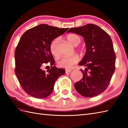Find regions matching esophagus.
<instances>
[{
  "instance_id": "obj_1",
  "label": "esophagus",
  "mask_w": 128,
  "mask_h": 128,
  "mask_svg": "<svg viewBox=\"0 0 128 128\" xmlns=\"http://www.w3.org/2000/svg\"><path fill=\"white\" fill-rule=\"evenodd\" d=\"M72 71V70H69V69H66V73H69V72H70Z\"/></svg>"
}]
</instances>
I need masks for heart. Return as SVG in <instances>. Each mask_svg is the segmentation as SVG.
Returning <instances> with one entry per match:
<instances>
[{
    "mask_svg": "<svg viewBox=\"0 0 128 128\" xmlns=\"http://www.w3.org/2000/svg\"><path fill=\"white\" fill-rule=\"evenodd\" d=\"M66 38L70 44L74 46H77L81 42V38L78 35L74 34H68ZM59 38H56L51 42L50 49L51 53L54 56H59L58 46L59 43ZM80 58L78 56L74 55L70 57H62L57 62L59 67L64 69H71L74 65L77 64L79 62Z\"/></svg>",
    "mask_w": 128,
    "mask_h": 128,
    "instance_id": "obj_1",
    "label": "heart"
}]
</instances>
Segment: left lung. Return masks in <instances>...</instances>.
Here are the masks:
<instances>
[{
  "mask_svg": "<svg viewBox=\"0 0 128 128\" xmlns=\"http://www.w3.org/2000/svg\"><path fill=\"white\" fill-rule=\"evenodd\" d=\"M68 32L81 35L86 43V51L78 65L83 78L75 84L78 94L85 97H93L105 91L116 69V54L112 40L107 32L98 26L88 24L70 28Z\"/></svg>",
  "mask_w": 128,
  "mask_h": 128,
  "instance_id": "left-lung-1",
  "label": "left lung"
}]
</instances>
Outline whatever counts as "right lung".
Here are the masks:
<instances>
[{
	"instance_id": "right-lung-1",
	"label": "right lung",
	"mask_w": 128,
	"mask_h": 128,
	"mask_svg": "<svg viewBox=\"0 0 128 128\" xmlns=\"http://www.w3.org/2000/svg\"><path fill=\"white\" fill-rule=\"evenodd\" d=\"M68 28H59L47 24L28 30L19 40L15 52V72L23 90L30 96L44 98L52 93L56 81L66 70L53 66L55 60L51 53V42L66 32ZM51 68L42 70L44 64Z\"/></svg>"
}]
</instances>
